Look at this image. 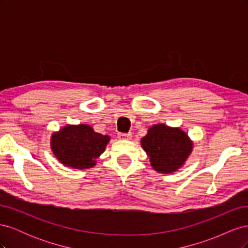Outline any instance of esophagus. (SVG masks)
I'll use <instances>...</instances> for the list:
<instances>
[{
	"label": "esophagus",
	"mask_w": 248,
	"mask_h": 248,
	"mask_svg": "<svg viewBox=\"0 0 248 248\" xmlns=\"http://www.w3.org/2000/svg\"><path fill=\"white\" fill-rule=\"evenodd\" d=\"M118 138L120 140H131L132 136H131L130 132L129 133H119L118 134Z\"/></svg>",
	"instance_id": "34e87169"
}]
</instances>
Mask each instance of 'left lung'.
I'll list each match as a JSON object with an SVG mask.
<instances>
[{
  "instance_id": "obj_1",
  "label": "left lung",
  "mask_w": 248,
  "mask_h": 248,
  "mask_svg": "<svg viewBox=\"0 0 248 248\" xmlns=\"http://www.w3.org/2000/svg\"><path fill=\"white\" fill-rule=\"evenodd\" d=\"M151 167L161 174H171L181 169L192 152L193 141L179 127L155 124L140 140Z\"/></svg>"
}]
</instances>
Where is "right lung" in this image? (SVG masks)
<instances>
[{
	"label": "right lung",
	"instance_id": "obj_1",
	"mask_svg": "<svg viewBox=\"0 0 248 248\" xmlns=\"http://www.w3.org/2000/svg\"><path fill=\"white\" fill-rule=\"evenodd\" d=\"M109 140L88 124L66 125L51 134L50 148L65 167L86 170L96 166V159L104 152Z\"/></svg>",
	"mask_w": 248,
	"mask_h": 248
}]
</instances>
